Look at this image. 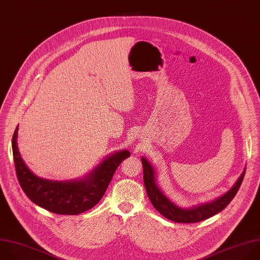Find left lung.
I'll return each mask as SVG.
<instances>
[{"label":"left lung","mask_w":260,"mask_h":260,"mask_svg":"<svg viewBox=\"0 0 260 260\" xmlns=\"http://www.w3.org/2000/svg\"><path fill=\"white\" fill-rule=\"evenodd\" d=\"M141 160L144 169V184L151 203L153 204L155 209L166 218L182 223H193L202 221L223 210L236 196L243 182L246 170V168H244L243 172L237 180V182L234 184V186L222 196L208 203L200 204L191 208H184L180 207L175 202H172L168 197H166V195H164V193L158 187L156 169L148 161V159L142 157Z\"/></svg>","instance_id":"8db88e82"}]
</instances>
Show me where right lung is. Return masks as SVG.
I'll return each instance as SVG.
<instances>
[{"instance_id": "right-lung-1", "label": "right lung", "mask_w": 260, "mask_h": 260, "mask_svg": "<svg viewBox=\"0 0 260 260\" xmlns=\"http://www.w3.org/2000/svg\"><path fill=\"white\" fill-rule=\"evenodd\" d=\"M18 126L12 138L13 158L19 184L37 205L56 214L76 215L93 208L104 196L118 165L131 152L121 150L107 156L81 179L51 181L36 176L24 163L17 146Z\"/></svg>"}]
</instances>
